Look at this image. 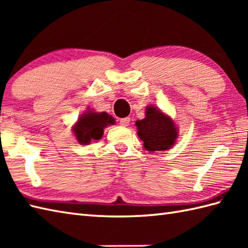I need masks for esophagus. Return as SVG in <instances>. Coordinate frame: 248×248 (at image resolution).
<instances>
[{"label":"esophagus","mask_w":248,"mask_h":248,"mask_svg":"<svg viewBox=\"0 0 248 248\" xmlns=\"http://www.w3.org/2000/svg\"><path fill=\"white\" fill-rule=\"evenodd\" d=\"M119 124L123 125V127H128L130 124V117H125V118H121L119 120Z\"/></svg>","instance_id":"obj_1"}]
</instances>
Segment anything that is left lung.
Returning a JSON list of instances; mask_svg holds the SVG:
<instances>
[{
  "label": "left lung",
  "instance_id": "left-lung-1",
  "mask_svg": "<svg viewBox=\"0 0 248 248\" xmlns=\"http://www.w3.org/2000/svg\"><path fill=\"white\" fill-rule=\"evenodd\" d=\"M139 138L148 151L170 149L178 138V128L173 120L154 105L146 107L145 118L135 123Z\"/></svg>",
  "mask_w": 248,
  "mask_h": 248
}]
</instances>
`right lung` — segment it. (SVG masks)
<instances>
[{"label":"right lung","instance_id":"1","mask_svg":"<svg viewBox=\"0 0 248 248\" xmlns=\"http://www.w3.org/2000/svg\"><path fill=\"white\" fill-rule=\"evenodd\" d=\"M114 124L115 119L113 116L105 112L97 113L89 109L78 117L77 124L72 127V131L78 143L81 145H88L93 140H98L101 139L103 129Z\"/></svg>","mask_w":248,"mask_h":248}]
</instances>
